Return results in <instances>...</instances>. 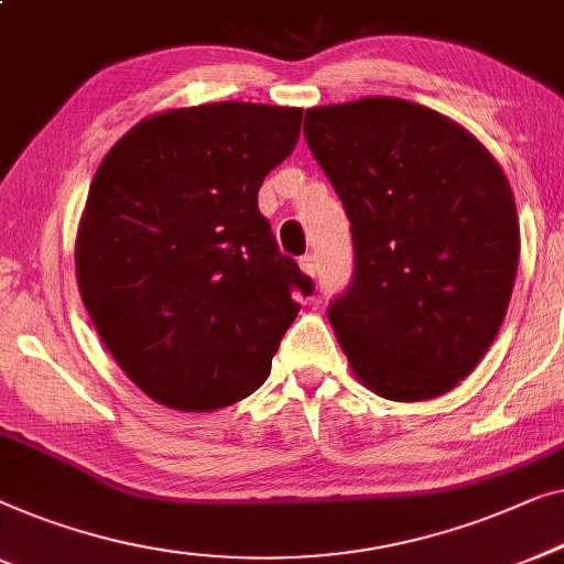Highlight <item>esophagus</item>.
Here are the masks:
<instances>
[{
    "instance_id": "1",
    "label": "esophagus",
    "mask_w": 564,
    "mask_h": 564,
    "mask_svg": "<svg viewBox=\"0 0 564 564\" xmlns=\"http://www.w3.org/2000/svg\"><path fill=\"white\" fill-rule=\"evenodd\" d=\"M299 265H301V271H304L306 275H316V271H319V263H316V258L312 256V252L301 256L299 258Z\"/></svg>"
}]
</instances>
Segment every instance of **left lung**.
Here are the masks:
<instances>
[{"mask_svg":"<svg viewBox=\"0 0 564 564\" xmlns=\"http://www.w3.org/2000/svg\"><path fill=\"white\" fill-rule=\"evenodd\" d=\"M306 145L350 219V285L329 324L370 391L424 401L488 352L511 301L519 217L470 132L391 97L314 107Z\"/></svg>","mask_w":564,"mask_h":564,"instance_id":"8db88e82","label":"left lung"}]
</instances>
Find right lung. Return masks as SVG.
Returning a JSON list of instances; mask_svg holds the SVG:
<instances>
[{
  "mask_svg": "<svg viewBox=\"0 0 564 564\" xmlns=\"http://www.w3.org/2000/svg\"><path fill=\"white\" fill-rule=\"evenodd\" d=\"M301 109L217 101L134 124L101 161L76 279L107 350L150 399L214 411L263 386L293 293L314 281L258 209L293 153Z\"/></svg>",
  "mask_w": 564,
  "mask_h": 564,
  "instance_id": "1",
  "label": "right lung"
}]
</instances>
